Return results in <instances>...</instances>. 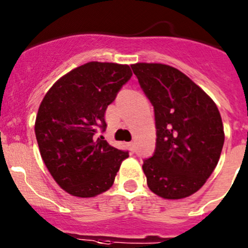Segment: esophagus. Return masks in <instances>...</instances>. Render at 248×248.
Returning <instances> with one entry per match:
<instances>
[{
    "mask_svg": "<svg viewBox=\"0 0 248 248\" xmlns=\"http://www.w3.org/2000/svg\"><path fill=\"white\" fill-rule=\"evenodd\" d=\"M128 146H129V149H130V151H134V149H135V142H129L128 144Z\"/></svg>",
    "mask_w": 248,
    "mask_h": 248,
    "instance_id": "1",
    "label": "esophagus"
}]
</instances>
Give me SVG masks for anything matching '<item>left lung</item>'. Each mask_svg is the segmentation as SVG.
Listing matches in <instances>:
<instances>
[{"label":"left lung","mask_w":248,"mask_h":248,"mask_svg":"<svg viewBox=\"0 0 248 248\" xmlns=\"http://www.w3.org/2000/svg\"><path fill=\"white\" fill-rule=\"evenodd\" d=\"M155 110L156 149L142 170L165 199L198 192L219 162L225 134L217 104L183 72L163 63L131 65Z\"/></svg>","instance_id":"1"}]
</instances>
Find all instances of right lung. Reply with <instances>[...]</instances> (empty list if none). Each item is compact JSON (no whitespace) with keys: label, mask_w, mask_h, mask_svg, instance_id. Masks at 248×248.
Listing matches in <instances>:
<instances>
[{"label":"right lung","mask_w":248,"mask_h":248,"mask_svg":"<svg viewBox=\"0 0 248 248\" xmlns=\"http://www.w3.org/2000/svg\"><path fill=\"white\" fill-rule=\"evenodd\" d=\"M133 76L128 65L91 62L71 70L46 92L35 119V136L47 171L65 192L92 198L114 183L128 151L110 146L106 109Z\"/></svg>","instance_id":"right-lung-1"}]
</instances>
